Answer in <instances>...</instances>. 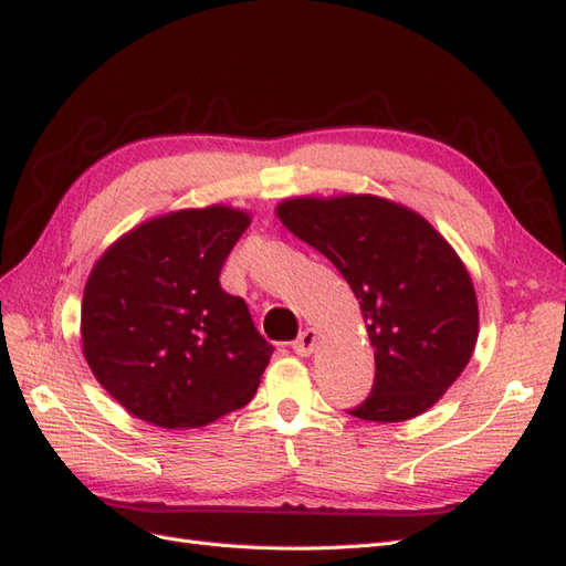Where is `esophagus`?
<instances>
[{"label":"esophagus","instance_id":"1","mask_svg":"<svg viewBox=\"0 0 566 566\" xmlns=\"http://www.w3.org/2000/svg\"><path fill=\"white\" fill-rule=\"evenodd\" d=\"M315 343H318V333H315L313 327H306V331L292 343V349L298 354V357H311Z\"/></svg>","mask_w":566,"mask_h":566}]
</instances>
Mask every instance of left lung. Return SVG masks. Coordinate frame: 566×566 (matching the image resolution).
<instances>
[{"label": "left lung", "instance_id": "1", "mask_svg": "<svg viewBox=\"0 0 566 566\" xmlns=\"http://www.w3.org/2000/svg\"><path fill=\"white\" fill-rule=\"evenodd\" d=\"M277 217L352 286L374 345L371 396L349 415L405 422L439 402L478 343L463 260L415 209L378 195L292 197Z\"/></svg>", "mask_w": 566, "mask_h": 566}]
</instances>
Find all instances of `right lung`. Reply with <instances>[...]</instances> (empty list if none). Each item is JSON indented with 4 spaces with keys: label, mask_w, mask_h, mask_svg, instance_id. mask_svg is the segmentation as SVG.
<instances>
[{
    "label": "right lung",
    "mask_w": 566,
    "mask_h": 566,
    "mask_svg": "<svg viewBox=\"0 0 566 566\" xmlns=\"http://www.w3.org/2000/svg\"><path fill=\"white\" fill-rule=\"evenodd\" d=\"M245 209H178L120 235L91 270L82 298L88 369L129 415L190 429L251 402L272 345L245 301L219 284Z\"/></svg>",
    "instance_id": "1"
}]
</instances>
